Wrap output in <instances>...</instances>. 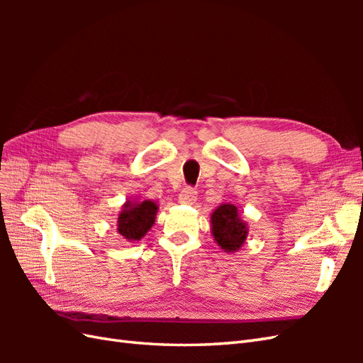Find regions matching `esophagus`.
Here are the masks:
<instances>
[{
  "instance_id": "34e87169",
  "label": "esophagus",
  "mask_w": 363,
  "mask_h": 363,
  "mask_svg": "<svg viewBox=\"0 0 363 363\" xmlns=\"http://www.w3.org/2000/svg\"><path fill=\"white\" fill-rule=\"evenodd\" d=\"M196 200V191L194 188H184L179 195V201L182 204H194Z\"/></svg>"
}]
</instances>
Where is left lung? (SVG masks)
<instances>
[{
  "label": "left lung",
  "instance_id": "8db88e82",
  "mask_svg": "<svg viewBox=\"0 0 363 363\" xmlns=\"http://www.w3.org/2000/svg\"><path fill=\"white\" fill-rule=\"evenodd\" d=\"M212 236L224 252H236L244 247L248 236V224L239 216L232 203L218 206L211 215Z\"/></svg>",
  "mask_w": 363,
  "mask_h": 363
}]
</instances>
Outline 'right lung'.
<instances>
[{
  "label": "right lung",
  "instance_id": "1",
  "mask_svg": "<svg viewBox=\"0 0 363 363\" xmlns=\"http://www.w3.org/2000/svg\"><path fill=\"white\" fill-rule=\"evenodd\" d=\"M159 206L150 200H127L118 213L116 230L128 242H136L144 238L155 225Z\"/></svg>",
  "mask_w": 363,
  "mask_h": 363
}]
</instances>
